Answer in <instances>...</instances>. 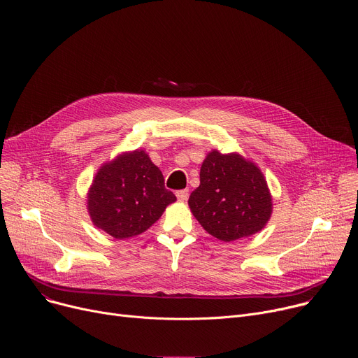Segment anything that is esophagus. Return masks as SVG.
<instances>
[{"label":"esophagus","mask_w":358,"mask_h":358,"mask_svg":"<svg viewBox=\"0 0 358 358\" xmlns=\"http://www.w3.org/2000/svg\"><path fill=\"white\" fill-rule=\"evenodd\" d=\"M176 195H177V198H178V201H187V198H188V189H180V191H177L176 192Z\"/></svg>","instance_id":"1"}]
</instances>
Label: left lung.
<instances>
[{"instance_id": "obj_1", "label": "left lung", "mask_w": 358, "mask_h": 358, "mask_svg": "<svg viewBox=\"0 0 358 358\" xmlns=\"http://www.w3.org/2000/svg\"><path fill=\"white\" fill-rule=\"evenodd\" d=\"M188 207L210 235L224 242L252 236L271 220L273 203L266 178L239 152L211 150L199 170V187Z\"/></svg>"}]
</instances>
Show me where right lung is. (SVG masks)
I'll return each instance as SVG.
<instances>
[{
	"instance_id": "1",
	"label": "right lung",
	"mask_w": 358,
	"mask_h": 358,
	"mask_svg": "<svg viewBox=\"0 0 358 358\" xmlns=\"http://www.w3.org/2000/svg\"><path fill=\"white\" fill-rule=\"evenodd\" d=\"M86 195L92 224L116 239L143 234L177 201L166 189L162 170L141 148L101 164Z\"/></svg>"
}]
</instances>
